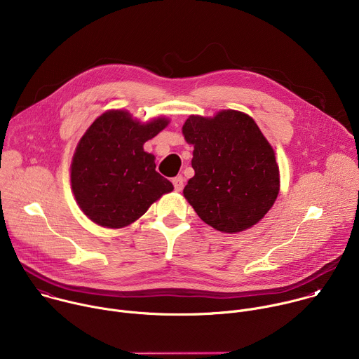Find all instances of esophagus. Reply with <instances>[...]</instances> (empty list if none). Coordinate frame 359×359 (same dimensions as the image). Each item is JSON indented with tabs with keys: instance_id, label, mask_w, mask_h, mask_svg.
<instances>
[{
	"instance_id": "34e87169",
	"label": "esophagus",
	"mask_w": 359,
	"mask_h": 359,
	"mask_svg": "<svg viewBox=\"0 0 359 359\" xmlns=\"http://www.w3.org/2000/svg\"><path fill=\"white\" fill-rule=\"evenodd\" d=\"M172 182H173V186H175L176 191H182L183 190V186H184V177L183 176H177Z\"/></svg>"
}]
</instances>
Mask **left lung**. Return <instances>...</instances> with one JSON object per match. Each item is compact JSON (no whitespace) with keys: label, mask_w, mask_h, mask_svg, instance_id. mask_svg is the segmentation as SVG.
Segmentation results:
<instances>
[{"label":"left lung","mask_w":359,"mask_h":359,"mask_svg":"<svg viewBox=\"0 0 359 359\" xmlns=\"http://www.w3.org/2000/svg\"><path fill=\"white\" fill-rule=\"evenodd\" d=\"M182 132L194 147V176L183 196L197 216L230 234L257 224L280 191L274 150L257 123L227 109L213 118L191 115Z\"/></svg>","instance_id":"left-lung-1"}]
</instances>
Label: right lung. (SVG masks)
I'll use <instances>...</instances> for the list:
<instances>
[{
	"instance_id": "right-lung-1",
	"label": "right lung",
	"mask_w": 359,
	"mask_h": 359,
	"mask_svg": "<svg viewBox=\"0 0 359 359\" xmlns=\"http://www.w3.org/2000/svg\"><path fill=\"white\" fill-rule=\"evenodd\" d=\"M168 125L166 118L140 123L126 111H108L88 128L74 153L71 184L81 210L93 223L129 226L173 190L156 172L155 156L143 150L144 142Z\"/></svg>"
}]
</instances>
